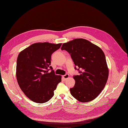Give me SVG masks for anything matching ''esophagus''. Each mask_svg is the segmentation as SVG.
<instances>
[{"instance_id": "34e87169", "label": "esophagus", "mask_w": 128, "mask_h": 128, "mask_svg": "<svg viewBox=\"0 0 128 128\" xmlns=\"http://www.w3.org/2000/svg\"><path fill=\"white\" fill-rule=\"evenodd\" d=\"M69 75L68 74H66V75H64L63 76V79H64V80H66L67 79H68V78H69Z\"/></svg>"}]
</instances>
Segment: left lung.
I'll return each mask as SVG.
<instances>
[{
  "instance_id": "left-lung-1",
  "label": "left lung",
  "mask_w": 128,
  "mask_h": 128,
  "mask_svg": "<svg viewBox=\"0 0 128 128\" xmlns=\"http://www.w3.org/2000/svg\"><path fill=\"white\" fill-rule=\"evenodd\" d=\"M61 50L68 51L78 70H82L79 75L73 77L75 84L70 89L72 96L80 102L94 100L104 88L109 74L102 50L82 38L64 43Z\"/></svg>"
}]
</instances>
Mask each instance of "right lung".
Instances as JSON below:
<instances>
[{"label": "right lung", "mask_w": 128, "mask_h": 128, "mask_svg": "<svg viewBox=\"0 0 128 128\" xmlns=\"http://www.w3.org/2000/svg\"><path fill=\"white\" fill-rule=\"evenodd\" d=\"M62 44H33L20 52L16 62V77L21 90L32 101L48 102L54 95L62 77L56 75L51 65L52 54ZM52 70L48 72V68Z\"/></svg>", "instance_id": "right-lung-1"}]
</instances>
